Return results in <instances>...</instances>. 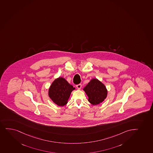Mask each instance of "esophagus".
Listing matches in <instances>:
<instances>
[{
    "instance_id": "esophagus-1",
    "label": "esophagus",
    "mask_w": 153,
    "mask_h": 153,
    "mask_svg": "<svg viewBox=\"0 0 153 153\" xmlns=\"http://www.w3.org/2000/svg\"><path fill=\"white\" fill-rule=\"evenodd\" d=\"M76 87H77V88L78 89H81V88L82 87V85H81V84H77V85H76Z\"/></svg>"
}]
</instances>
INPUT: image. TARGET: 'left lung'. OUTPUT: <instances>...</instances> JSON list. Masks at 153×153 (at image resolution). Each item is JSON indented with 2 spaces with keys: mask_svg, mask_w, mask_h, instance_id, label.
I'll list each match as a JSON object with an SVG mask.
<instances>
[{
  "mask_svg": "<svg viewBox=\"0 0 153 153\" xmlns=\"http://www.w3.org/2000/svg\"><path fill=\"white\" fill-rule=\"evenodd\" d=\"M83 90L88 97V101L93 105L103 102L107 97L108 91L105 85L97 78L91 79Z\"/></svg>",
  "mask_w": 153,
  "mask_h": 153,
  "instance_id": "8db88e82",
  "label": "left lung"
}]
</instances>
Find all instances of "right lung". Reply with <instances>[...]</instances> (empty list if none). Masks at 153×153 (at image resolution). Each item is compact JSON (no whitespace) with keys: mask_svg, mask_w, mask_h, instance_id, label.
<instances>
[{"mask_svg":"<svg viewBox=\"0 0 153 153\" xmlns=\"http://www.w3.org/2000/svg\"><path fill=\"white\" fill-rule=\"evenodd\" d=\"M75 88L62 77L53 81L48 89V96L53 103L59 106L66 105L71 93Z\"/></svg>","mask_w":153,"mask_h":153,"instance_id":"1","label":"right lung"}]
</instances>
